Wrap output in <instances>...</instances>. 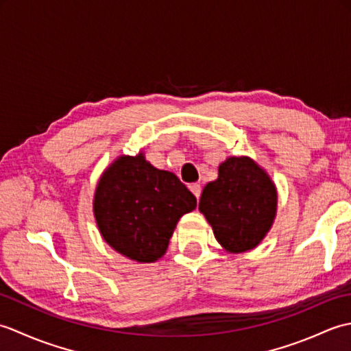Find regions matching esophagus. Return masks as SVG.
<instances>
[{"label":"esophagus","mask_w":351,"mask_h":351,"mask_svg":"<svg viewBox=\"0 0 351 351\" xmlns=\"http://www.w3.org/2000/svg\"><path fill=\"white\" fill-rule=\"evenodd\" d=\"M189 189H190V191L193 193V195L196 196V199L199 200V197H200V191H202V189H200V185H199V184H190V185H189Z\"/></svg>","instance_id":"obj_1"}]
</instances>
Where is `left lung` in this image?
Listing matches in <instances>:
<instances>
[{
	"label": "left lung",
	"instance_id": "8db88e82",
	"mask_svg": "<svg viewBox=\"0 0 351 351\" xmlns=\"http://www.w3.org/2000/svg\"><path fill=\"white\" fill-rule=\"evenodd\" d=\"M276 205L274 184L247 156L221 162L219 178L206 184L199 200L215 240L232 253L256 247L273 225Z\"/></svg>",
	"mask_w": 351,
	"mask_h": 351
}]
</instances>
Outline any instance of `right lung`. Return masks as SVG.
Returning a JSON list of instances; mask_svg holds the SVG:
<instances>
[{"label":"right lung","instance_id":"1","mask_svg":"<svg viewBox=\"0 0 351 351\" xmlns=\"http://www.w3.org/2000/svg\"><path fill=\"white\" fill-rule=\"evenodd\" d=\"M196 208V197L143 154L121 156L96 187L93 211L111 247L138 263H154L167 250L176 223Z\"/></svg>","mask_w":351,"mask_h":351}]
</instances>
